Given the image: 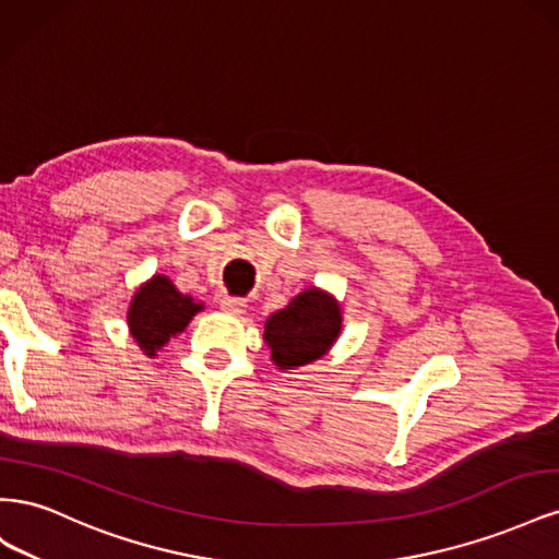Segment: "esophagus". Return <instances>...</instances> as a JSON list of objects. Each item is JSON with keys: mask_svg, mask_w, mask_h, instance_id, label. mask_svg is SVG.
Segmentation results:
<instances>
[{"mask_svg": "<svg viewBox=\"0 0 559 559\" xmlns=\"http://www.w3.org/2000/svg\"><path fill=\"white\" fill-rule=\"evenodd\" d=\"M222 308L230 314H242L245 308H247V302H245V298H238V296H224Z\"/></svg>", "mask_w": 559, "mask_h": 559, "instance_id": "obj_1", "label": "esophagus"}]
</instances>
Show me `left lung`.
<instances>
[{
  "instance_id": "left-lung-1",
  "label": "left lung",
  "mask_w": 559,
  "mask_h": 559,
  "mask_svg": "<svg viewBox=\"0 0 559 559\" xmlns=\"http://www.w3.org/2000/svg\"><path fill=\"white\" fill-rule=\"evenodd\" d=\"M343 329V312L326 292L306 289L265 321V343L282 370L324 357Z\"/></svg>"
}]
</instances>
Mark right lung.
Wrapping results in <instances>:
<instances>
[{
    "label": "right lung",
    "mask_w": 559,
    "mask_h": 559,
    "mask_svg": "<svg viewBox=\"0 0 559 559\" xmlns=\"http://www.w3.org/2000/svg\"><path fill=\"white\" fill-rule=\"evenodd\" d=\"M200 310L202 302L179 294L167 277L154 275L134 292L128 308V326L146 357H156V352L189 326Z\"/></svg>",
    "instance_id": "obj_1"
}]
</instances>
